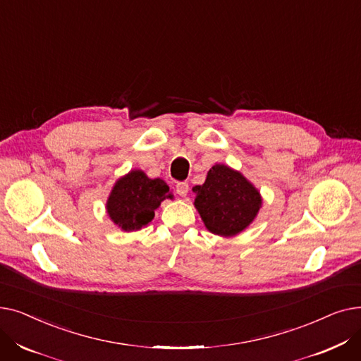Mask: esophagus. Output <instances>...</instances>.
Segmentation results:
<instances>
[{
    "label": "esophagus",
    "instance_id": "34e87169",
    "mask_svg": "<svg viewBox=\"0 0 361 361\" xmlns=\"http://www.w3.org/2000/svg\"><path fill=\"white\" fill-rule=\"evenodd\" d=\"M176 192H177V195H180L181 197L187 196V193H188V184H187L185 181H180V183H177V185H176Z\"/></svg>",
    "mask_w": 361,
    "mask_h": 361
}]
</instances>
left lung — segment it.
<instances>
[{
	"mask_svg": "<svg viewBox=\"0 0 361 361\" xmlns=\"http://www.w3.org/2000/svg\"><path fill=\"white\" fill-rule=\"evenodd\" d=\"M195 206L206 228L231 237L241 233L257 215L262 199L256 188L237 171L215 165L202 185H195Z\"/></svg>",
	"mask_w": 361,
	"mask_h": 361,
	"instance_id": "obj_1",
	"label": "left lung"
}]
</instances>
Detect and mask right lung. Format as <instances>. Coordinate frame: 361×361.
I'll list each match as a JSON object with an SVG mask.
<instances>
[{
    "instance_id": "add662e5",
    "label": "right lung",
    "mask_w": 361,
    "mask_h": 361,
    "mask_svg": "<svg viewBox=\"0 0 361 361\" xmlns=\"http://www.w3.org/2000/svg\"><path fill=\"white\" fill-rule=\"evenodd\" d=\"M165 197L171 195L164 180H150L143 171H131L114 185L106 203L108 215L124 231L140 230L154 219Z\"/></svg>"
}]
</instances>
